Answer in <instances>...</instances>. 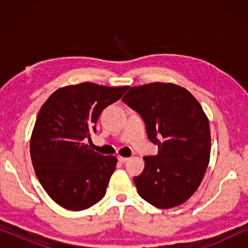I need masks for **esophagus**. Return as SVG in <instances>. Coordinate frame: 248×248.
I'll list each match as a JSON object with an SVG mask.
<instances>
[{"mask_svg": "<svg viewBox=\"0 0 248 248\" xmlns=\"http://www.w3.org/2000/svg\"><path fill=\"white\" fill-rule=\"evenodd\" d=\"M117 159H118V161H120V162H126L128 160V158L122 157V155H117Z\"/></svg>", "mask_w": 248, "mask_h": 248, "instance_id": "1", "label": "esophagus"}]
</instances>
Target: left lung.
Returning <instances> with one entry per match:
<instances>
[{
    "mask_svg": "<svg viewBox=\"0 0 248 248\" xmlns=\"http://www.w3.org/2000/svg\"><path fill=\"white\" fill-rule=\"evenodd\" d=\"M123 103L140 114L158 154L144 157V169L134 177L139 195L160 209L181 205L191 198L205 174L211 150L206 115L193 94L172 83L132 87Z\"/></svg>",
    "mask_w": 248,
    "mask_h": 248,
    "instance_id": "1",
    "label": "left lung"
}]
</instances>
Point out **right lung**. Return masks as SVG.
I'll return each mask as SVG.
<instances>
[{"mask_svg": "<svg viewBox=\"0 0 248 248\" xmlns=\"http://www.w3.org/2000/svg\"><path fill=\"white\" fill-rule=\"evenodd\" d=\"M127 88L93 82L67 86L52 93L40 108L30 155L43 188L59 205L81 211L106 194L117 159L91 150L84 141L96 132L101 111Z\"/></svg>", "mask_w": 248, "mask_h": 248, "instance_id": "1", "label": "right lung"}]
</instances>
